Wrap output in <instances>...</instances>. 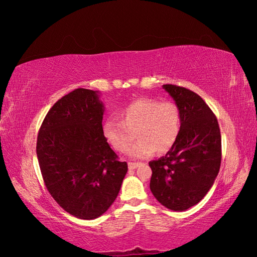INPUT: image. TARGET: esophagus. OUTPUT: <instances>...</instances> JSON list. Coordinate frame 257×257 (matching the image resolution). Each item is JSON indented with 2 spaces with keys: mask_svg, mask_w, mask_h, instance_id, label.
<instances>
[{
  "mask_svg": "<svg viewBox=\"0 0 257 257\" xmlns=\"http://www.w3.org/2000/svg\"><path fill=\"white\" fill-rule=\"evenodd\" d=\"M138 167V163H134V162H129L128 163V168L129 170H135Z\"/></svg>",
  "mask_w": 257,
  "mask_h": 257,
  "instance_id": "34e87169",
  "label": "esophagus"
}]
</instances>
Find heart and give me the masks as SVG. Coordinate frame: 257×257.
<instances>
[{"label": "heart", "mask_w": 257, "mask_h": 257, "mask_svg": "<svg viewBox=\"0 0 257 257\" xmlns=\"http://www.w3.org/2000/svg\"><path fill=\"white\" fill-rule=\"evenodd\" d=\"M120 122L108 119L102 125L103 136L115 151H129L134 159L147 158L156 151L164 153L175 145L180 133V111L175 103L139 98L119 112Z\"/></svg>", "instance_id": "obj_1"}]
</instances>
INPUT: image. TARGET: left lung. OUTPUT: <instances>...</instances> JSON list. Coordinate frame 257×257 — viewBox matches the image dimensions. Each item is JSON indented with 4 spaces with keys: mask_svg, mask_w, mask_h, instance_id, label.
Instances as JSON below:
<instances>
[{
    "mask_svg": "<svg viewBox=\"0 0 257 257\" xmlns=\"http://www.w3.org/2000/svg\"><path fill=\"white\" fill-rule=\"evenodd\" d=\"M180 111V133L170 151L151 161L150 188L169 210L186 211L204 198L221 164V134L216 116L196 93L163 85Z\"/></svg>",
    "mask_w": 257,
    "mask_h": 257,
    "instance_id": "left-lung-1",
    "label": "left lung"
}]
</instances>
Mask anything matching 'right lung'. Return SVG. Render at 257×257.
<instances>
[{"label": "right lung", "mask_w": 257, "mask_h": 257, "mask_svg": "<svg viewBox=\"0 0 257 257\" xmlns=\"http://www.w3.org/2000/svg\"><path fill=\"white\" fill-rule=\"evenodd\" d=\"M103 114L99 92L77 88L51 107L37 137L47 190L64 211L82 220L108 210L128 171L103 136Z\"/></svg>", "instance_id": "right-lung-1"}]
</instances>
